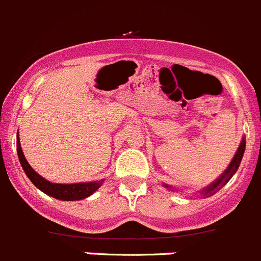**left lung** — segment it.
<instances>
[{
	"mask_svg": "<svg viewBox=\"0 0 261 261\" xmlns=\"http://www.w3.org/2000/svg\"><path fill=\"white\" fill-rule=\"evenodd\" d=\"M245 146H246V141H245V137H243V139H241L240 142V146H239L238 150H236L235 155L232 157V160H231V162L229 163V166L226 167V170L222 172L221 174H220L219 177H217L215 181H212L210 185H207L206 187H203L202 190H200L198 192L201 193L202 196H205V197H210V196L215 195V193L217 192L221 187H224L225 185L227 184V182L230 181L231 177L233 176V174L236 173V171H238L239 166H240L241 163V160H243V155H244V152H245ZM163 186L166 187V189L168 190H172L173 189L170 186V185L167 184H163Z\"/></svg>",
	"mask_w": 261,
	"mask_h": 261,
	"instance_id": "left-lung-1",
	"label": "left lung"
}]
</instances>
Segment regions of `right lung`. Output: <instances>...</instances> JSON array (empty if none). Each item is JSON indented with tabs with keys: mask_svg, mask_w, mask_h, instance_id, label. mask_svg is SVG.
Here are the masks:
<instances>
[{
	"mask_svg": "<svg viewBox=\"0 0 261 261\" xmlns=\"http://www.w3.org/2000/svg\"><path fill=\"white\" fill-rule=\"evenodd\" d=\"M17 155L20 160L21 166H22L23 171H25L26 176L37 187L40 191H42L46 195L51 196L54 198H58L61 201H77L87 198L93 195L99 187L103 185L104 179H99V181H91V182H80V184H54V182L47 181L44 177L40 176L34 168L29 165L26 161L25 155H23L22 148H21L20 138H18L17 132Z\"/></svg>",
	"mask_w": 261,
	"mask_h": 261,
	"instance_id": "right-lung-1",
	"label": "right lung"
}]
</instances>
